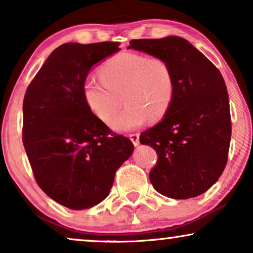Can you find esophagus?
Masks as SVG:
<instances>
[{
	"mask_svg": "<svg viewBox=\"0 0 253 253\" xmlns=\"http://www.w3.org/2000/svg\"><path fill=\"white\" fill-rule=\"evenodd\" d=\"M129 138L133 143L134 146H138V145H139V133H130Z\"/></svg>",
	"mask_w": 253,
	"mask_h": 253,
	"instance_id": "1",
	"label": "esophagus"
}]
</instances>
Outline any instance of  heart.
Wrapping results in <instances>:
<instances>
[{"instance_id": "heart-1", "label": "heart", "mask_w": 253, "mask_h": 253, "mask_svg": "<svg viewBox=\"0 0 253 253\" xmlns=\"http://www.w3.org/2000/svg\"><path fill=\"white\" fill-rule=\"evenodd\" d=\"M102 81L87 78L83 98L93 115L109 123L121 103L126 108L112 122L116 131L138 129L147 120L159 121L167 114L175 96V78L167 61L138 53H121L100 69Z\"/></svg>"}]
</instances>
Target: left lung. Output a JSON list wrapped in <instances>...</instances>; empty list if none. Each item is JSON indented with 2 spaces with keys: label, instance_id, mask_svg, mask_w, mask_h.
Returning a JSON list of instances; mask_svg holds the SVG:
<instances>
[{
  "label": "left lung",
  "instance_id": "1",
  "mask_svg": "<svg viewBox=\"0 0 253 253\" xmlns=\"http://www.w3.org/2000/svg\"><path fill=\"white\" fill-rule=\"evenodd\" d=\"M167 61L175 78L170 108L157 126L140 134V144L157 151L150 181L172 199L203 195L226 167L231 122L226 83L217 68L179 37L136 39L127 49Z\"/></svg>",
  "mask_w": 253,
  "mask_h": 253
}]
</instances>
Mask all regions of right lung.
Here are the masks:
<instances>
[{
  "label": "right lung",
  "mask_w": 253,
  "mask_h": 253,
  "mask_svg": "<svg viewBox=\"0 0 253 253\" xmlns=\"http://www.w3.org/2000/svg\"><path fill=\"white\" fill-rule=\"evenodd\" d=\"M119 46L109 41L61 44L24 96L23 144L34 177L48 197L70 210L101 203L133 152L132 141L112 133L83 98L91 68Z\"/></svg>",
  "instance_id": "right-lung-1"
}]
</instances>
